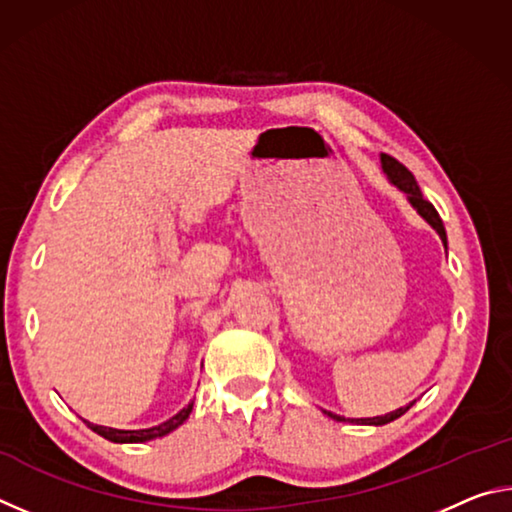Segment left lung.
<instances>
[{"label": "left lung", "instance_id": "8db88e82", "mask_svg": "<svg viewBox=\"0 0 512 512\" xmlns=\"http://www.w3.org/2000/svg\"><path fill=\"white\" fill-rule=\"evenodd\" d=\"M381 167H384L386 176L391 178V183L400 187L402 192H404L406 196H409L411 205L415 207V210L420 212L422 219H427V223L431 225V228L438 232L440 239H443V244H447V232H445L443 219H440V214L436 212V207H433V205L427 201V198L422 196L420 187H418V183H415V178H413V173H411L409 169H406L402 162H397L395 158H391V155H386V153H381ZM409 409H411V404H409V406H402V409H397V411H393V413L379 415V418L352 420V422H361V424H388V422H393V420L400 418V415H404ZM325 413L329 415V418H334V420H339V422H345L343 415H334V413H329V411H325Z\"/></svg>", "mask_w": 512, "mask_h": 512}]
</instances>
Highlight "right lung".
Wrapping results in <instances>:
<instances>
[{
    "instance_id": "right-lung-1",
    "label": "right lung",
    "mask_w": 512,
    "mask_h": 512,
    "mask_svg": "<svg viewBox=\"0 0 512 512\" xmlns=\"http://www.w3.org/2000/svg\"><path fill=\"white\" fill-rule=\"evenodd\" d=\"M189 413H192V404L185 406L183 411L173 415L171 420L158 424V427H151V429H140V431H124V429H110V427H99V424H90L88 427L92 431H97L99 436H103L106 440H112V443H146V440H153V438H160V436H167L169 431H173L176 427H180L187 418Z\"/></svg>"
}]
</instances>
